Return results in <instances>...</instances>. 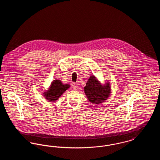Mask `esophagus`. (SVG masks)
<instances>
[{"label":"esophagus","instance_id":"esophagus-1","mask_svg":"<svg viewBox=\"0 0 160 160\" xmlns=\"http://www.w3.org/2000/svg\"><path fill=\"white\" fill-rule=\"evenodd\" d=\"M78 88H79V87H78V86L76 83L73 84V89H74V91L78 90Z\"/></svg>","mask_w":160,"mask_h":160}]
</instances>
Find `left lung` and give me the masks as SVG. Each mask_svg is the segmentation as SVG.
<instances>
[{"label": "left lung", "instance_id": "obj_1", "mask_svg": "<svg viewBox=\"0 0 160 160\" xmlns=\"http://www.w3.org/2000/svg\"><path fill=\"white\" fill-rule=\"evenodd\" d=\"M111 90L109 81L107 80L106 83L102 84L94 75L90 76L84 87L86 97L93 104H98L104 102L110 97Z\"/></svg>", "mask_w": 160, "mask_h": 160}]
</instances>
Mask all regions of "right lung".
<instances>
[{"instance_id":"right-lung-1","label":"right lung","mask_w":160,"mask_h":160,"mask_svg":"<svg viewBox=\"0 0 160 160\" xmlns=\"http://www.w3.org/2000/svg\"><path fill=\"white\" fill-rule=\"evenodd\" d=\"M69 88L68 83L63 84L60 80L55 79L52 81L47 90L43 92V96L49 102H55Z\"/></svg>"}]
</instances>
